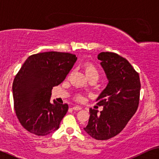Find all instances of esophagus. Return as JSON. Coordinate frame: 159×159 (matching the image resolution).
Wrapping results in <instances>:
<instances>
[{"label":"esophagus","mask_w":159,"mask_h":159,"mask_svg":"<svg viewBox=\"0 0 159 159\" xmlns=\"http://www.w3.org/2000/svg\"><path fill=\"white\" fill-rule=\"evenodd\" d=\"M81 109H82V107L80 106H78V105L73 107V110H74V111H79V110H81Z\"/></svg>","instance_id":"1"}]
</instances>
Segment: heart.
<instances>
[{
	"instance_id": "b5f03b06",
	"label": "heart",
	"mask_w": 159,
	"mask_h": 159,
	"mask_svg": "<svg viewBox=\"0 0 159 159\" xmlns=\"http://www.w3.org/2000/svg\"><path fill=\"white\" fill-rule=\"evenodd\" d=\"M84 71H85L86 77H91V76H97L99 77V70L94 65L92 64H87L84 67ZM77 99L79 100H81L82 97L81 95H78Z\"/></svg>"
}]
</instances>
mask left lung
<instances>
[{"label":"left lung","mask_w":159,"mask_h":159,"mask_svg":"<svg viewBox=\"0 0 159 159\" xmlns=\"http://www.w3.org/2000/svg\"><path fill=\"white\" fill-rule=\"evenodd\" d=\"M108 81L96 101L103 110L98 113L89 109L87 134L98 140L117 135L125 127L139 104L140 81L139 74L126 59L112 52H101L97 56Z\"/></svg>","instance_id":"1"}]
</instances>
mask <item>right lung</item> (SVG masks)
Returning <instances> with one entry per match:
<instances>
[{"label":"right lung","mask_w":159,"mask_h":159,"mask_svg":"<svg viewBox=\"0 0 159 159\" xmlns=\"http://www.w3.org/2000/svg\"><path fill=\"white\" fill-rule=\"evenodd\" d=\"M77 57L69 53L48 52L27 59L14 78V110L21 125L29 132L46 136L57 130L68 105L55 99L52 90L64 81Z\"/></svg>","instance_id":"obj_1"}]
</instances>
